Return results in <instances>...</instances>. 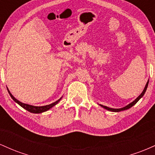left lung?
Instances as JSON below:
<instances>
[{
  "instance_id": "8db88e82",
  "label": "left lung",
  "mask_w": 155,
  "mask_h": 155,
  "mask_svg": "<svg viewBox=\"0 0 155 155\" xmlns=\"http://www.w3.org/2000/svg\"><path fill=\"white\" fill-rule=\"evenodd\" d=\"M148 84H149V81H147V84H146V86H145V87H144V90H143V92H142V93L140 94V95L139 96H138V97H137V98L136 99V100H135L134 101H133L132 103H130V104L127 105V106H126L125 107H123V108H108V107H107V106H103V105H101V106H102L103 108H106V109L108 110V111H114V112H119V111H124V110H126V109H128V108H131V107H132L133 106H134V105L136 104V103L138 102V101H139L140 99L142 97H143V95H144V93H145L146 90H147V87H148Z\"/></svg>"
}]
</instances>
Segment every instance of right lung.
I'll return each instance as SVG.
<instances>
[{
	"label": "right lung",
	"mask_w": 155,
	"mask_h": 155,
	"mask_svg": "<svg viewBox=\"0 0 155 155\" xmlns=\"http://www.w3.org/2000/svg\"><path fill=\"white\" fill-rule=\"evenodd\" d=\"M7 90H8V89H7ZM8 93H9V95H10L11 97H12V98L13 99V100L15 101L16 103H17V104H18L19 106H22V108H24L25 109L27 110V111L31 112V113H35V114L42 113V112L46 111H47V110L50 109L51 107H53V106H55V105L58 104V103L59 102V101L61 100V98H62V97H61V98H60L59 100L57 101L56 102L53 103V104H49V105H47V106H31V105L23 104V103L20 102V101H19L18 100H17V99H16L15 97L12 95V93H11V92H9V90H8Z\"/></svg>",
	"instance_id": "obj_1"
}]
</instances>
